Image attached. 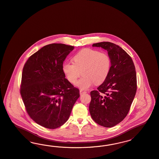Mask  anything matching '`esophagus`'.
<instances>
[{"label": "esophagus", "instance_id": "34e87169", "mask_svg": "<svg viewBox=\"0 0 159 159\" xmlns=\"http://www.w3.org/2000/svg\"><path fill=\"white\" fill-rule=\"evenodd\" d=\"M87 93V92L86 91H85V90H80V95H82V94H84V93Z\"/></svg>", "mask_w": 159, "mask_h": 159}]
</instances>
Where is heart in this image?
Masks as SVG:
<instances>
[{"mask_svg":"<svg viewBox=\"0 0 159 159\" xmlns=\"http://www.w3.org/2000/svg\"><path fill=\"white\" fill-rule=\"evenodd\" d=\"M73 63L65 62L63 71L67 79L83 90L90 88L94 83L99 84L108 77L111 68V59L107 52L86 48L77 52L73 57Z\"/></svg>","mask_w":159,"mask_h":159,"instance_id":"heart-1","label":"heart"}]
</instances>
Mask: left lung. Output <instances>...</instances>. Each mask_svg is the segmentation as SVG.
Wrapping results in <instances>:
<instances>
[{"label": "left lung", "mask_w": 159, "mask_h": 159, "mask_svg": "<svg viewBox=\"0 0 159 159\" xmlns=\"http://www.w3.org/2000/svg\"><path fill=\"white\" fill-rule=\"evenodd\" d=\"M108 51L111 68L107 79L97 90L90 92L89 112L98 124L110 128L127 116L137 91V76L133 61L119 45L110 42L93 44Z\"/></svg>", "instance_id": "1"}]
</instances>
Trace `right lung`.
Here are the masks:
<instances>
[{"mask_svg": "<svg viewBox=\"0 0 159 159\" xmlns=\"http://www.w3.org/2000/svg\"><path fill=\"white\" fill-rule=\"evenodd\" d=\"M71 45H47L24 64L20 93L26 111L42 127L56 129L68 120L79 90L65 78L63 61Z\"/></svg>", "mask_w": 159, "mask_h": 159, "instance_id": "add662e5", "label": "right lung"}]
</instances>
